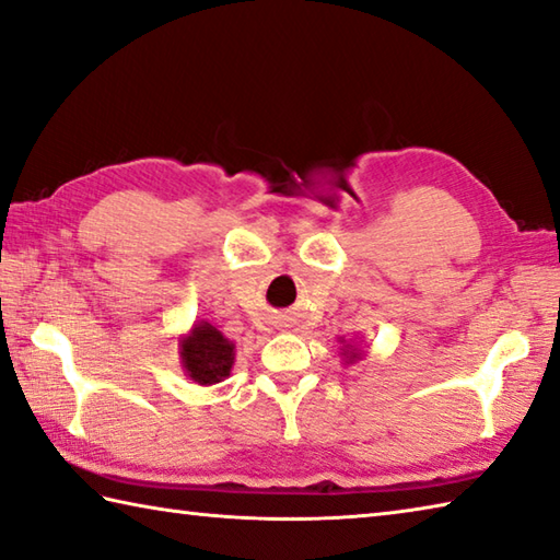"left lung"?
<instances>
[{
	"label": "left lung",
	"mask_w": 560,
	"mask_h": 560,
	"mask_svg": "<svg viewBox=\"0 0 560 560\" xmlns=\"http://www.w3.org/2000/svg\"><path fill=\"white\" fill-rule=\"evenodd\" d=\"M343 355H346V363H353V361H358V358H361V351H355L353 346H346Z\"/></svg>",
	"instance_id": "obj_1"
}]
</instances>
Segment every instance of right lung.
I'll use <instances>...</instances> for the list:
<instances>
[{"label": "right lung", "mask_w": 560, "mask_h": 560, "mask_svg": "<svg viewBox=\"0 0 560 560\" xmlns=\"http://www.w3.org/2000/svg\"><path fill=\"white\" fill-rule=\"evenodd\" d=\"M234 343H231L217 326L197 322L192 331L183 336L180 361L187 377L199 385H217L229 377L234 365Z\"/></svg>", "instance_id": "obj_1"}]
</instances>
